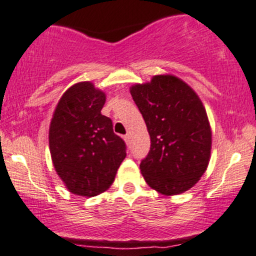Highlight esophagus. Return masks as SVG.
<instances>
[{"instance_id": "esophagus-1", "label": "esophagus", "mask_w": 256, "mask_h": 256, "mask_svg": "<svg viewBox=\"0 0 256 256\" xmlns=\"http://www.w3.org/2000/svg\"><path fill=\"white\" fill-rule=\"evenodd\" d=\"M130 139H132L130 134H127V136H124V140H126V142H127V144H130Z\"/></svg>"}]
</instances>
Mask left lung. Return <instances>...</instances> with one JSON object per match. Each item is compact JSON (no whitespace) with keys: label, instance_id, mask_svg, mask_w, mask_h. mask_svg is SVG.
<instances>
[{"label":"left lung","instance_id":"left-lung-1","mask_svg":"<svg viewBox=\"0 0 256 256\" xmlns=\"http://www.w3.org/2000/svg\"><path fill=\"white\" fill-rule=\"evenodd\" d=\"M150 134V152L140 170L151 188L166 196L190 190L206 173L212 128L200 96L174 74H156L130 87Z\"/></svg>","mask_w":256,"mask_h":256}]
</instances>
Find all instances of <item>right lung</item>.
I'll return each instance as SVG.
<instances>
[{"label":"right lung","mask_w":256,"mask_h":256,"mask_svg":"<svg viewBox=\"0 0 256 256\" xmlns=\"http://www.w3.org/2000/svg\"><path fill=\"white\" fill-rule=\"evenodd\" d=\"M106 94L90 81L62 94L50 126V151L56 174L71 194L93 197L112 185L126 158V144L102 114Z\"/></svg>","instance_id":"add662e5"}]
</instances>
